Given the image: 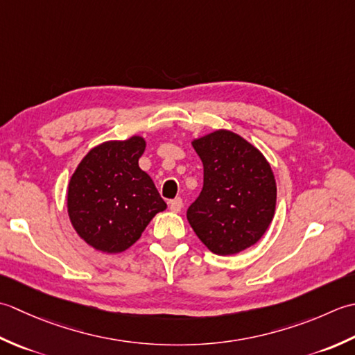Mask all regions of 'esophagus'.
I'll return each mask as SVG.
<instances>
[{
	"label": "esophagus",
	"instance_id": "obj_1",
	"mask_svg": "<svg viewBox=\"0 0 355 355\" xmlns=\"http://www.w3.org/2000/svg\"><path fill=\"white\" fill-rule=\"evenodd\" d=\"M168 204H170V209H171L173 213H179L180 209H182V207H184V202H182V199H180V198H176V199L170 200Z\"/></svg>",
	"mask_w": 355,
	"mask_h": 355
}]
</instances>
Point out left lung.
<instances>
[{"instance_id":"obj_1","label":"left lung","mask_w":355,"mask_h":355,"mask_svg":"<svg viewBox=\"0 0 355 355\" xmlns=\"http://www.w3.org/2000/svg\"><path fill=\"white\" fill-rule=\"evenodd\" d=\"M191 144L204 164V187L187 219L214 254H237L259 242L274 218L277 187L271 165L230 130H216Z\"/></svg>"}]
</instances>
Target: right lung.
<instances>
[{"label": "right lung", "mask_w": 355, "mask_h": 355, "mask_svg": "<svg viewBox=\"0 0 355 355\" xmlns=\"http://www.w3.org/2000/svg\"><path fill=\"white\" fill-rule=\"evenodd\" d=\"M146 139L107 141L92 148L70 178L67 211L79 237L98 251L122 252L167 208L139 168Z\"/></svg>", "instance_id": "obj_1"}]
</instances>
